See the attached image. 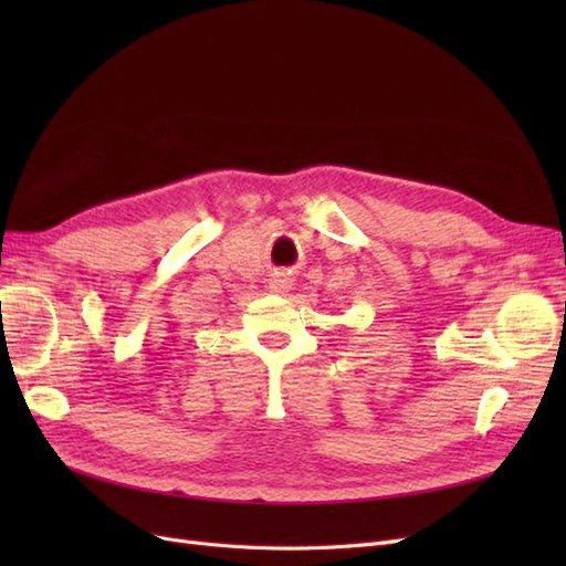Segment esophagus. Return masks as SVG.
<instances>
[{
    "label": "esophagus",
    "mask_w": 566,
    "mask_h": 566,
    "mask_svg": "<svg viewBox=\"0 0 566 566\" xmlns=\"http://www.w3.org/2000/svg\"><path fill=\"white\" fill-rule=\"evenodd\" d=\"M269 287H271L273 293H276V295H287V293H290V287H293V276H290L287 271H276V273H271Z\"/></svg>",
    "instance_id": "esophagus-1"
}]
</instances>
